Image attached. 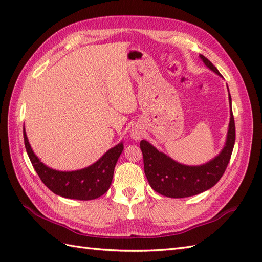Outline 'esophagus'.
Instances as JSON below:
<instances>
[{
	"label": "esophagus",
	"mask_w": 262,
	"mask_h": 262,
	"mask_svg": "<svg viewBox=\"0 0 262 262\" xmlns=\"http://www.w3.org/2000/svg\"><path fill=\"white\" fill-rule=\"evenodd\" d=\"M141 130L139 129V127H132L131 130V137L135 139V140H139V139L141 138Z\"/></svg>",
	"instance_id": "34e87169"
}]
</instances>
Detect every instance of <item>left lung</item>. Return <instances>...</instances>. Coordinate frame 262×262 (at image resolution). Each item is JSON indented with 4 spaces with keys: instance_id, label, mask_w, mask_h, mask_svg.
I'll return each instance as SVG.
<instances>
[{
    "instance_id": "1",
    "label": "left lung",
    "mask_w": 262,
    "mask_h": 262,
    "mask_svg": "<svg viewBox=\"0 0 262 262\" xmlns=\"http://www.w3.org/2000/svg\"><path fill=\"white\" fill-rule=\"evenodd\" d=\"M200 58L210 71L222 77L217 68L207 58L203 55H200ZM229 104L230 122L225 143L219 155L205 164L196 166L180 164V162L173 160L171 157L161 152L150 142L141 140L140 148L143 155L144 173H146L151 188L157 193L171 197V199H183V197L201 194L203 191L212 188L219 182L229 165L235 142V124L233 113H232L230 92Z\"/></svg>"
}]
</instances>
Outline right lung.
Segmentation results:
<instances>
[{
    "label": "right lung",
    "instance_id": "obj_1",
    "mask_svg": "<svg viewBox=\"0 0 262 262\" xmlns=\"http://www.w3.org/2000/svg\"><path fill=\"white\" fill-rule=\"evenodd\" d=\"M23 137L27 154L42 183L52 193L72 200L90 201L105 194L111 186L116 162L123 151V142L121 141L113 148L108 149L91 166L78 170L61 171L46 166L33 152L28 140L25 125Z\"/></svg>",
    "mask_w": 262,
    "mask_h": 262
}]
</instances>
